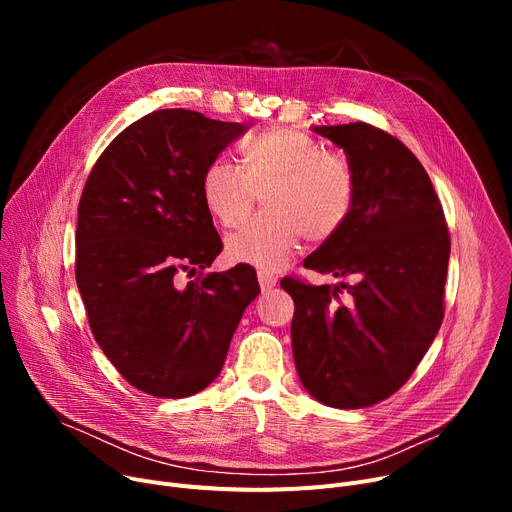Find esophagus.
<instances>
[{"instance_id":"esophagus-1","label":"esophagus","mask_w":512,"mask_h":512,"mask_svg":"<svg viewBox=\"0 0 512 512\" xmlns=\"http://www.w3.org/2000/svg\"><path fill=\"white\" fill-rule=\"evenodd\" d=\"M257 280H259L261 290H272V288L276 286V282H278V278H276L274 274L265 272V270H259V272H257Z\"/></svg>"}]
</instances>
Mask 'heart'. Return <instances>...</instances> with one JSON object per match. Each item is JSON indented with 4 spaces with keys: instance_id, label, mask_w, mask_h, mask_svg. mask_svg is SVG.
Segmentation results:
<instances>
[{
    "instance_id": "1",
    "label": "heart",
    "mask_w": 512,
    "mask_h": 512,
    "mask_svg": "<svg viewBox=\"0 0 512 512\" xmlns=\"http://www.w3.org/2000/svg\"><path fill=\"white\" fill-rule=\"evenodd\" d=\"M265 213L226 240L234 261L278 270L303 238L324 242L348 220L357 199V170L340 151L297 128H272L242 145V168L213 159L201 178L209 213L226 228L245 222L259 193Z\"/></svg>"
}]
</instances>
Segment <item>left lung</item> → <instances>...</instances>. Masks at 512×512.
Instances as JSON below:
<instances>
[{
  "mask_svg": "<svg viewBox=\"0 0 512 512\" xmlns=\"http://www.w3.org/2000/svg\"><path fill=\"white\" fill-rule=\"evenodd\" d=\"M313 130L353 161L357 199L303 263L346 282H280L294 301V365L319 402L363 409L411 378L442 326L450 234L432 180L390 132L367 122Z\"/></svg>",
  "mask_w": 512,
  "mask_h": 512,
  "instance_id": "8db88e82",
  "label": "left lung"
}]
</instances>
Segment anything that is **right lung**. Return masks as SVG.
I'll use <instances>...</instances> for the list:
<instances>
[{
    "label": "right lung",
    "instance_id": "right-lung-1",
    "mask_svg": "<svg viewBox=\"0 0 512 512\" xmlns=\"http://www.w3.org/2000/svg\"><path fill=\"white\" fill-rule=\"evenodd\" d=\"M247 128L191 110L151 112L105 147L80 195L74 272L89 328L149 396H193L218 378L259 294L249 270L203 276L222 240L201 178ZM197 269V281L179 282Z\"/></svg>",
    "mask_w": 512,
    "mask_h": 512
}]
</instances>
